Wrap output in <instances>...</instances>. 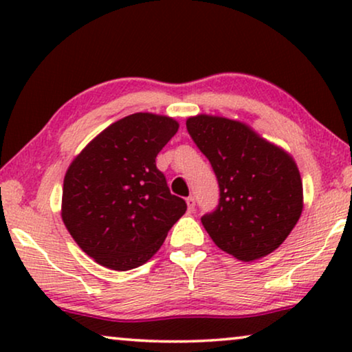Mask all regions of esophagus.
Returning <instances> with one entry per match:
<instances>
[{
	"label": "esophagus",
	"instance_id": "1",
	"mask_svg": "<svg viewBox=\"0 0 352 352\" xmlns=\"http://www.w3.org/2000/svg\"><path fill=\"white\" fill-rule=\"evenodd\" d=\"M186 204H187V208H189L190 211H194L195 210V199H194V197H187V199H186Z\"/></svg>",
	"mask_w": 352,
	"mask_h": 352
}]
</instances>
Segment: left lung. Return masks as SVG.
<instances>
[{
	"label": "left lung",
	"instance_id": "1",
	"mask_svg": "<svg viewBox=\"0 0 352 352\" xmlns=\"http://www.w3.org/2000/svg\"><path fill=\"white\" fill-rule=\"evenodd\" d=\"M187 131L208 158L219 205L201 216L216 247L250 263L283 243L302 211V181L287 151L247 123L216 115L189 117Z\"/></svg>",
	"mask_w": 352,
	"mask_h": 352
}]
</instances>
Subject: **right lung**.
<instances>
[{"label":"right lung","mask_w":352,"mask_h":352,"mask_svg":"<svg viewBox=\"0 0 352 352\" xmlns=\"http://www.w3.org/2000/svg\"><path fill=\"white\" fill-rule=\"evenodd\" d=\"M177 128L166 115H128L100 131L70 163L62 221L100 266L113 271L142 266L186 213V201L171 194L155 165Z\"/></svg>","instance_id":"right-lung-1"}]
</instances>
